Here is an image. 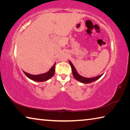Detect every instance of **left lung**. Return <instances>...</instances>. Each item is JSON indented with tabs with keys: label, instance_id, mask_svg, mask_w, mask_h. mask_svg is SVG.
Instances as JSON below:
<instances>
[{
	"label": "left lung",
	"instance_id": "obj_1",
	"mask_svg": "<svg viewBox=\"0 0 130 130\" xmlns=\"http://www.w3.org/2000/svg\"><path fill=\"white\" fill-rule=\"evenodd\" d=\"M69 64L70 65V67H71V68H72V73H73V76L74 77V78L77 81H80V83H84V84L91 83L92 82H94V81L98 80V79L100 78L103 74H102L99 76H96V77H92V78L85 77H83L82 76H81L80 74H79L78 73L77 71L76 70L75 67H74V65H73V63H72L71 61H69Z\"/></svg>",
	"mask_w": 130,
	"mask_h": 130
}]
</instances>
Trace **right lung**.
I'll list each match as a JSON object with an SVG mask.
<instances>
[{
	"label": "right lung",
	"instance_id": "obj_1",
	"mask_svg": "<svg viewBox=\"0 0 130 130\" xmlns=\"http://www.w3.org/2000/svg\"><path fill=\"white\" fill-rule=\"evenodd\" d=\"M55 67H56V63H54V65L52 66V67L50 68V69L48 72L42 74H37V75H33V74L26 73L25 71L23 72L25 74V75L30 80L34 81H37V82H43V81H46L49 80L54 76L55 73Z\"/></svg>",
	"mask_w": 130,
	"mask_h": 130
}]
</instances>
